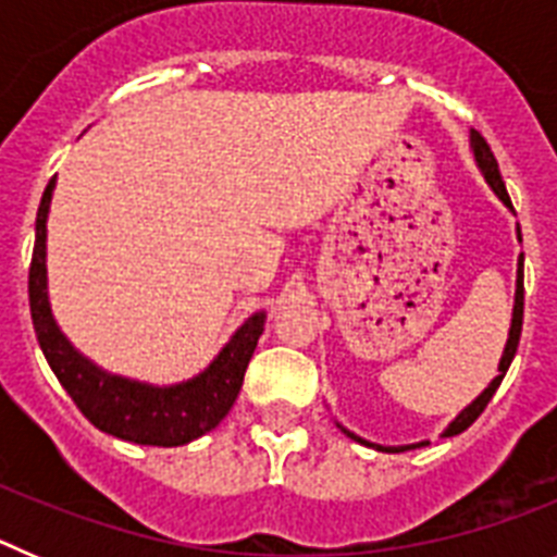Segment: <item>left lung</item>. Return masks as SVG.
Listing matches in <instances>:
<instances>
[{"instance_id":"left-lung-1","label":"left lung","mask_w":557,"mask_h":557,"mask_svg":"<svg viewBox=\"0 0 557 557\" xmlns=\"http://www.w3.org/2000/svg\"><path fill=\"white\" fill-rule=\"evenodd\" d=\"M471 141V156H474V164L476 170L482 172V178H485V184L491 186V191H494L496 198H499V203L505 206L508 211H513V203H510L508 198V189H505V181H502L499 175V164H496L494 159V152H491V147L485 145V139H482L480 133L471 131L469 136ZM516 236H519V243H521V228L519 223H516ZM521 318H524V253H519V264H516V295H513V318H510V329H508V343H505V351H502V359H499V368H496V376L491 379V385L485 387V391L480 393V396L471 401V405L462 407L460 412H457L455 418L449 421V426H446L444 432H441V437H455L460 435V432L469 430L471 424H474L476 418H480V412L488 407V401L494 398L496 387L502 385V379H505V373H508L510 362H513L516 357V348H519V337H521ZM337 426L343 432H346L351 441H357V444L362 446H371V449L376 451H391V455H396V451H407V449H421V446H426L430 441H418V444H405V446H382V444H373V441H366V437H359L357 432L346 430V426L339 424Z\"/></svg>"}]
</instances>
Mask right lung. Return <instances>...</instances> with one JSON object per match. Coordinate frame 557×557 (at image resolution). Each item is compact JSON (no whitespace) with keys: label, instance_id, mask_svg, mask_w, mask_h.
<instances>
[{"label":"right lung","instance_id":"1","mask_svg":"<svg viewBox=\"0 0 557 557\" xmlns=\"http://www.w3.org/2000/svg\"><path fill=\"white\" fill-rule=\"evenodd\" d=\"M55 191V178L44 189L36 218V248L29 264V314L36 326L38 346L49 368L72 396L83 416L106 435L139 446H184L211 432L228 416L245 368L264 332L268 312L259 309L231 334L220 354L198 376L175 385H150L139 379L120 376L77 351L72 339L61 332L52 304H49L47 275V220Z\"/></svg>","mask_w":557,"mask_h":557}]
</instances>
